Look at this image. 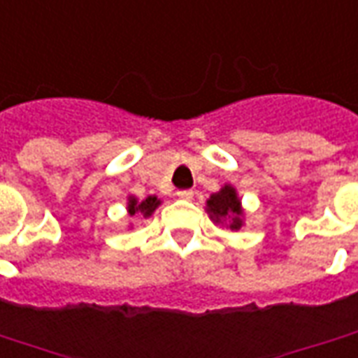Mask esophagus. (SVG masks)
<instances>
[{"instance_id": "34e87169", "label": "esophagus", "mask_w": 358, "mask_h": 358, "mask_svg": "<svg viewBox=\"0 0 358 358\" xmlns=\"http://www.w3.org/2000/svg\"><path fill=\"white\" fill-rule=\"evenodd\" d=\"M176 195H178L180 199H192V197H194V192H192V189H178Z\"/></svg>"}]
</instances>
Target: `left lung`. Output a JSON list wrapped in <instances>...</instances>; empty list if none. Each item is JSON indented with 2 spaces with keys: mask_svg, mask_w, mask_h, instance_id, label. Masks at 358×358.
I'll return each instance as SVG.
<instances>
[{
  "mask_svg": "<svg viewBox=\"0 0 358 358\" xmlns=\"http://www.w3.org/2000/svg\"><path fill=\"white\" fill-rule=\"evenodd\" d=\"M207 207H209L210 218L217 220V222L228 220L230 230H240L241 224H243V220H241L243 210H241L240 199H238L236 189L232 186H224L220 192L210 195Z\"/></svg>",
  "mask_w": 358,
  "mask_h": 358,
  "instance_id": "obj_1",
  "label": "left lung"
}]
</instances>
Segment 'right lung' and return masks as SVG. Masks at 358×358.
I'll list each match as a JSON object with an SVG mask.
<instances>
[{
    "mask_svg": "<svg viewBox=\"0 0 358 358\" xmlns=\"http://www.w3.org/2000/svg\"><path fill=\"white\" fill-rule=\"evenodd\" d=\"M159 199L157 197H153V195H149L148 199H143V201H138L136 197H130V203H128V213H130V217L132 215H136V213H140V215H143V217L148 218L153 215V210L159 207Z\"/></svg>",
    "mask_w": 358,
    "mask_h": 358,
    "instance_id": "right-lung-1",
    "label": "right lung"
}]
</instances>
